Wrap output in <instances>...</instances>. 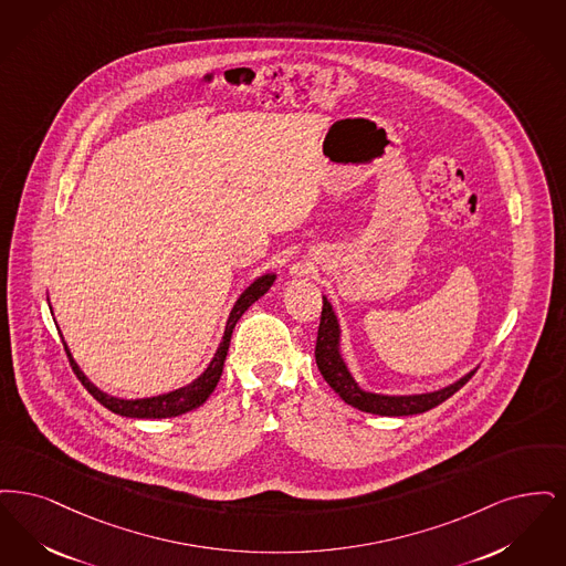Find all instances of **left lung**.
Listing matches in <instances>:
<instances>
[{
  "label": "left lung",
  "mask_w": 566,
  "mask_h": 566,
  "mask_svg": "<svg viewBox=\"0 0 566 566\" xmlns=\"http://www.w3.org/2000/svg\"><path fill=\"white\" fill-rule=\"evenodd\" d=\"M315 359H317V368L323 374V378L327 380V385L345 399V403L361 410V412L378 415V417L422 415V412L440 406L450 395L457 394L475 371V369H471L459 380L446 385L438 391H429V394L387 395L361 389V385L355 380L353 371L346 364L345 355H343V327H340L338 315L332 308V302L325 295H323Z\"/></svg>",
  "instance_id": "left-lung-1"
}]
</instances>
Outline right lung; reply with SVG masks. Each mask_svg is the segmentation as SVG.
Wrapping results in <instances>:
<instances>
[{"label": "right lung", "mask_w": 566, "mask_h": 566, "mask_svg": "<svg viewBox=\"0 0 566 566\" xmlns=\"http://www.w3.org/2000/svg\"><path fill=\"white\" fill-rule=\"evenodd\" d=\"M276 281V274L274 272H266L262 276H258L249 287H247L243 294L239 295V300L234 302L228 321H226V329H223V336H221L220 346L213 355V359L209 361V366L205 368V371L195 378L190 385L186 387H179V389H172L169 394L151 395V397H139V399H124V397H116V395L105 394L101 391L97 385H93L88 380V376L80 369V366L75 364L74 355L70 350V346L63 343L65 350H67V357L72 361V368H74L75 376L80 378V382L86 387V391L93 395L97 399L101 406H105L107 410H112L114 415H120L126 418H171L179 417V415H186L190 410H195L198 406H202L207 401V397L213 394V389L218 387L220 382L221 369H223V361H226V355H228V346H230V338H232V329L237 325V321L243 317L247 308L258 302L262 295L266 294L272 287V283ZM52 311V308H50Z\"/></svg>", "instance_id": "add662e5"}]
</instances>
